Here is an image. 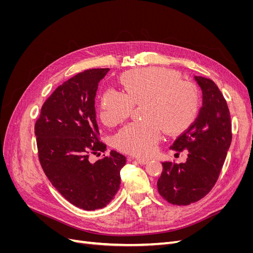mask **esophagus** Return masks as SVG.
Masks as SVG:
<instances>
[{
	"label": "esophagus",
	"mask_w": 253,
	"mask_h": 253,
	"mask_svg": "<svg viewBox=\"0 0 253 253\" xmlns=\"http://www.w3.org/2000/svg\"><path fill=\"white\" fill-rule=\"evenodd\" d=\"M131 159L137 160V163H139L140 165H147L150 160L147 158H140V157H131Z\"/></svg>",
	"instance_id": "obj_1"
}]
</instances>
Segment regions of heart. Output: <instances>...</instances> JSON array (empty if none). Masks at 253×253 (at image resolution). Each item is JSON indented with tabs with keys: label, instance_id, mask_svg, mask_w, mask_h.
Returning <instances> with one entry per match:
<instances>
[{
	"label": "heart",
	"instance_id": "obj_1",
	"mask_svg": "<svg viewBox=\"0 0 253 253\" xmlns=\"http://www.w3.org/2000/svg\"><path fill=\"white\" fill-rule=\"evenodd\" d=\"M121 90L106 89L100 102V118L114 126L129 117L135 104L142 105L144 120L132 122L115 136V144L137 156H149L155 151L163 129L180 133L195 120L201 106L200 90L192 81L178 79L175 72L152 66L126 72Z\"/></svg>",
	"mask_w": 253,
	"mask_h": 253
}]
</instances>
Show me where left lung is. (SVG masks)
Wrapping results in <instances>:
<instances>
[{
    "label": "left lung",
    "instance_id": "obj_1",
    "mask_svg": "<svg viewBox=\"0 0 253 253\" xmlns=\"http://www.w3.org/2000/svg\"><path fill=\"white\" fill-rule=\"evenodd\" d=\"M203 90V106L195 121L171 149L188 152L186 163H163L157 181L168 203L187 206L202 200L215 185L232 140L231 117L226 99L211 79L195 76Z\"/></svg>",
    "mask_w": 253,
    "mask_h": 253
}]
</instances>
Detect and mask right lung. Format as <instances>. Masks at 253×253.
Returning a JSON list of instances; mask_svg holds the SVG:
<instances>
[{
	"label": "right lung",
	"instance_id": "right-lung-1",
	"mask_svg": "<svg viewBox=\"0 0 253 253\" xmlns=\"http://www.w3.org/2000/svg\"><path fill=\"white\" fill-rule=\"evenodd\" d=\"M110 68L79 73L59 85L47 98L35 125L42 169L60 194L84 210L101 209L117 193L126 156L89 162L90 154L106 150L99 138L95 97L98 83Z\"/></svg>",
	"mask_w": 253,
	"mask_h": 253
}]
</instances>
